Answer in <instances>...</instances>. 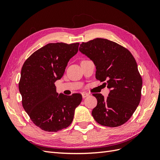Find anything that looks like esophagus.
Returning a JSON list of instances; mask_svg holds the SVG:
<instances>
[{
    "instance_id": "obj_1",
    "label": "esophagus",
    "mask_w": 160,
    "mask_h": 160,
    "mask_svg": "<svg viewBox=\"0 0 160 160\" xmlns=\"http://www.w3.org/2000/svg\"><path fill=\"white\" fill-rule=\"evenodd\" d=\"M89 93H82V97H83V98H85L86 97H88V96H89Z\"/></svg>"
}]
</instances>
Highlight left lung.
<instances>
[{
    "label": "left lung",
    "mask_w": 160,
    "mask_h": 160,
    "mask_svg": "<svg viewBox=\"0 0 160 160\" xmlns=\"http://www.w3.org/2000/svg\"><path fill=\"white\" fill-rule=\"evenodd\" d=\"M79 51L94 62L96 79L111 89L106 99L101 93L93 94L98 100L91 113L93 118L107 127L124 124L141 99L142 79L135 58L126 48L101 38L83 42Z\"/></svg>",
    "instance_id": "8db88e82"
}]
</instances>
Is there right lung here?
Instances as JSON below:
<instances>
[{
  "instance_id": "right-lung-1",
  "label": "right lung",
  "mask_w": 160,
  "mask_h": 160,
  "mask_svg": "<svg viewBox=\"0 0 160 160\" xmlns=\"http://www.w3.org/2000/svg\"><path fill=\"white\" fill-rule=\"evenodd\" d=\"M79 45L49 43L34 52L22 67L18 89L22 107L33 123L46 132H57L69 126L81 102V94H59L55 85Z\"/></svg>"
}]
</instances>
